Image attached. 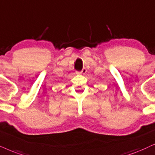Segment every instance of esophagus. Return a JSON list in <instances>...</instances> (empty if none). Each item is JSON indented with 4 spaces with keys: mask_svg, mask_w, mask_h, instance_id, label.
Masks as SVG:
<instances>
[{
    "mask_svg": "<svg viewBox=\"0 0 155 155\" xmlns=\"http://www.w3.org/2000/svg\"><path fill=\"white\" fill-rule=\"evenodd\" d=\"M86 73H87V69H86L85 68H84L83 69L81 70V71H80V72H79V74H85Z\"/></svg>",
    "mask_w": 155,
    "mask_h": 155,
    "instance_id": "obj_1",
    "label": "esophagus"
}]
</instances>
